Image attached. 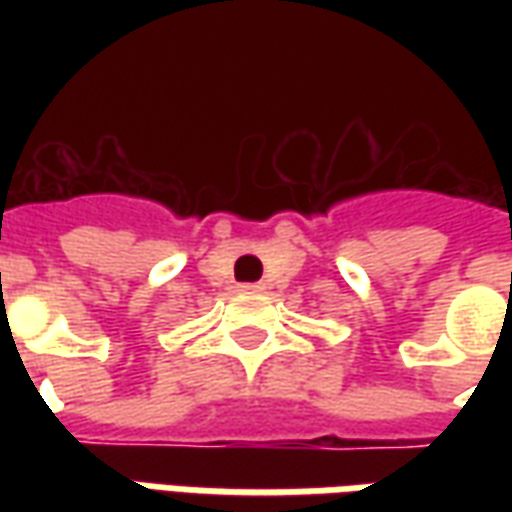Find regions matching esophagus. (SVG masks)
<instances>
[{
  "label": "esophagus",
  "instance_id": "1",
  "mask_svg": "<svg viewBox=\"0 0 512 512\" xmlns=\"http://www.w3.org/2000/svg\"><path fill=\"white\" fill-rule=\"evenodd\" d=\"M238 290H241V293H260L263 285H257V282H246V285H238Z\"/></svg>",
  "mask_w": 512,
  "mask_h": 512
}]
</instances>
